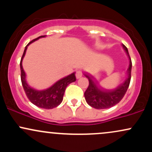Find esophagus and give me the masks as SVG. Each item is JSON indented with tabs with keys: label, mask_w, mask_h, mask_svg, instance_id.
Instances as JSON below:
<instances>
[{
	"label": "esophagus",
	"mask_w": 152,
	"mask_h": 152,
	"mask_svg": "<svg viewBox=\"0 0 152 152\" xmlns=\"http://www.w3.org/2000/svg\"><path fill=\"white\" fill-rule=\"evenodd\" d=\"M81 76H82V72L81 71H76V78H77V79H78V78H81Z\"/></svg>",
	"instance_id": "obj_1"
}]
</instances>
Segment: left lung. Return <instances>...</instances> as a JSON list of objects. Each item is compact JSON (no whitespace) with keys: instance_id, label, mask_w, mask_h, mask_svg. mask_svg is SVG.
Here are the masks:
<instances>
[{"instance_id":"8db88e82","label":"left lung","mask_w":152,"mask_h":152,"mask_svg":"<svg viewBox=\"0 0 152 152\" xmlns=\"http://www.w3.org/2000/svg\"><path fill=\"white\" fill-rule=\"evenodd\" d=\"M129 58L128 69L126 71V77L121 83L111 89L104 88L99 84L96 78L88 72H83V75L88 79L89 85L84 93L85 99L87 104L96 109H109L117 104L126 94L130 83L132 60L128 49L124 45H121Z\"/></svg>"}]
</instances>
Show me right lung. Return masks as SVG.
Instances as JSON below:
<instances>
[{
    "label": "right lung",
    "mask_w": 152,
    "mask_h": 152,
    "mask_svg": "<svg viewBox=\"0 0 152 152\" xmlns=\"http://www.w3.org/2000/svg\"><path fill=\"white\" fill-rule=\"evenodd\" d=\"M45 37H46V36H39L38 38L33 40L30 43H28L27 46L25 47L23 54V56L20 62V72H21L20 78H21L23 89L25 91L27 97L31 101V102L34 104V105L37 106L38 107L46 109H51L55 107H57L62 102L63 97H64V92H65L66 87L72 82L76 81V76H75L76 73L74 72L65 76V77H63L61 79L58 80L48 88L41 90L33 88L28 83L27 80H26V74L23 70L22 65L23 59L26 55L28 46L31 43L35 42L36 41H38L39 38Z\"/></svg>",
    "instance_id": "1"
}]
</instances>
